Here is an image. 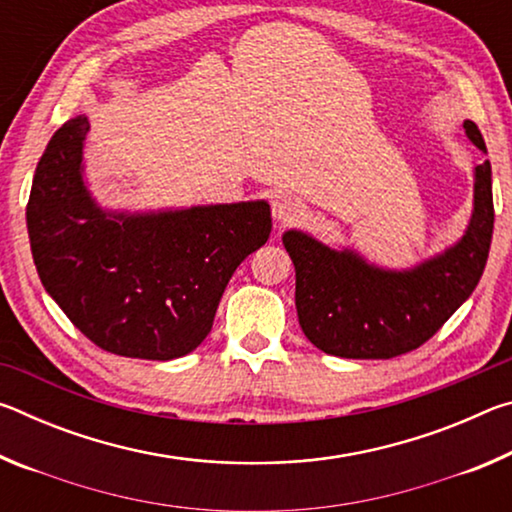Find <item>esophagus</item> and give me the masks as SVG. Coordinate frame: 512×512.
Listing matches in <instances>:
<instances>
[{
  "mask_svg": "<svg viewBox=\"0 0 512 512\" xmlns=\"http://www.w3.org/2000/svg\"><path fill=\"white\" fill-rule=\"evenodd\" d=\"M271 210H273V219L277 223L287 225L300 219L302 212H305V205L300 203V198L291 194H277L271 203Z\"/></svg>",
  "mask_w": 512,
  "mask_h": 512,
  "instance_id": "esophagus-1",
  "label": "esophagus"
}]
</instances>
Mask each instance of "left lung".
Here are the masks:
<instances>
[{"instance_id":"1","label":"left lung","mask_w":512,"mask_h":512,"mask_svg":"<svg viewBox=\"0 0 512 512\" xmlns=\"http://www.w3.org/2000/svg\"><path fill=\"white\" fill-rule=\"evenodd\" d=\"M465 135L485 153L474 121ZM495 207L492 169L474 167V210L465 235L422 264L391 271L352 248H329L307 232L287 230L282 244L296 266V309L302 332L325 354L393 359L429 341L472 296L488 262Z\"/></svg>"}]
</instances>
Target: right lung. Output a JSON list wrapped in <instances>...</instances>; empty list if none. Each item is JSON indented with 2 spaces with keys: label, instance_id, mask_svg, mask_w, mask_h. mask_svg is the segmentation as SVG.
Wrapping results in <instances>:
<instances>
[{
  "label": "right lung",
  "instance_id": "obj_1",
  "mask_svg": "<svg viewBox=\"0 0 512 512\" xmlns=\"http://www.w3.org/2000/svg\"><path fill=\"white\" fill-rule=\"evenodd\" d=\"M88 117L51 137L33 176L27 228L40 282L101 350L185 357L210 334L232 273L271 235L266 201L112 212L83 178Z\"/></svg>",
  "mask_w": 512,
  "mask_h": 512
}]
</instances>
